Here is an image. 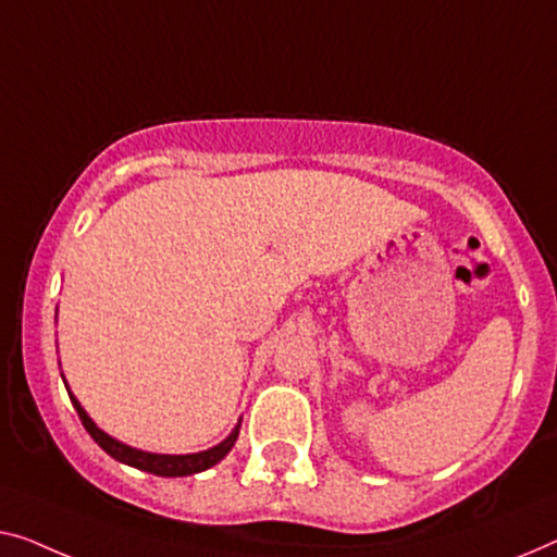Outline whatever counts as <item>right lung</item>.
Instances as JSON below:
<instances>
[{"mask_svg": "<svg viewBox=\"0 0 557 557\" xmlns=\"http://www.w3.org/2000/svg\"><path fill=\"white\" fill-rule=\"evenodd\" d=\"M66 393H70V389H66ZM70 400L74 405V410H77V414H79L82 425H85L87 433L92 435L95 443L102 447L107 455H112L114 460H120L124 465H132V468L152 472V475H162V478H185V475H195V472H202L207 468H212V465H218L232 450V445H235V440L239 435V422H237L235 430H232V433L225 440H222L220 445L210 447V450L189 453V455L145 453V450H137V447L124 445V443H120V440L107 435L104 430H99L92 422V418H89L85 408H82L79 400L72 393H70Z\"/></svg>", "mask_w": 557, "mask_h": 557, "instance_id": "add662e5", "label": "right lung"}]
</instances>
